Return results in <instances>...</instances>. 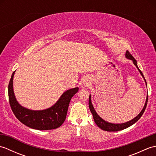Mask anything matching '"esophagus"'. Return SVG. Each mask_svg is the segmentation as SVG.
<instances>
[{"mask_svg":"<svg viewBox=\"0 0 156 156\" xmlns=\"http://www.w3.org/2000/svg\"><path fill=\"white\" fill-rule=\"evenodd\" d=\"M87 82H84V83L83 84V85L84 86V87H87Z\"/></svg>","mask_w":156,"mask_h":156,"instance_id":"1","label":"esophagus"}]
</instances>
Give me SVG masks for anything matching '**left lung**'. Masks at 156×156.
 Returning a JSON list of instances; mask_svg holds the SVG:
<instances>
[{"label":"left lung","instance_id":"left-lung-1","mask_svg":"<svg viewBox=\"0 0 156 156\" xmlns=\"http://www.w3.org/2000/svg\"><path fill=\"white\" fill-rule=\"evenodd\" d=\"M125 57L127 58V59H131V60L133 61L134 65L136 66V68L138 69V70H139V72H140V74L142 76V77L144 78L145 84H146V85H147V82H146V80H145V79L144 78L143 73H142L140 69H139L137 64V61L135 60V59L133 57V56L131 55V54L128 51H127L125 53ZM147 100H148V95L147 96L146 101H145V105H144L143 109H142L141 111L140 112V113L137 116V117H135L134 119H133L131 121L124 122V123H120V124L111 123V122H108L107 121L103 120V119H102L100 117V116H99L97 113V112H96V111L94 110V108L93 107V105H92V102H91V95L90 94V96H89L88 105H89V108H90L92 114V115H93L94 121L95 122V123L97 125L98 127H100L101 129H102V130L106 131H121V130H122V129H125L126 128L130 127V126H131L132 125H133L135 122H136L139 120V119L141 118L142 115L144 114V112L145 110V108H146V107H147Z\"/></svg>","mask_w":156,"mask_h":156}]
</instances>
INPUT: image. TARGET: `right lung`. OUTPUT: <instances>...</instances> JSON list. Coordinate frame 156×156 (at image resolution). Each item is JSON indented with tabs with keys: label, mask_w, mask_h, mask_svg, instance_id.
<instances>
[{
	"label": "right lung",
	"mask_w": 156,
	"mask_h": 156,
	"mask_svg": "<svg viewBox=\"0 0 156 156\" xmlns=\"http://www.w3.org/2000/svg\"><path fill=\"white\" fill-rule=\"evenodd\" d=\"M13 72L8 88L9 100L13 113L18 120L27 127L37 130H51L57 129L64 122L69 102L78 87L66 90L50 108L41 111H34L22 107L16 101L13 91Z\"/></svg>",
	"instance_id": "1"
}]
</instances>
